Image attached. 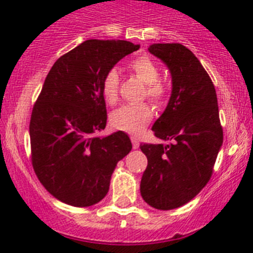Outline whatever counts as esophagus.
Segmentation results:
<instances>
[{"mask_svg":"<svg viewBox=\"0 0 253 253\" xmlns=\"http://www.w3.org/2000/svg\"><path fill=\"white\" fill-rule=\"evenodd\" d=\"M130 140H131V144H133V148L137 149L138 147H139V140H138V138L134 137V135H131Z\"/></svg>","mask_w":253,"mask_h":253,"instance_id":"34e87169","label":"esophagus"}]
</instances>
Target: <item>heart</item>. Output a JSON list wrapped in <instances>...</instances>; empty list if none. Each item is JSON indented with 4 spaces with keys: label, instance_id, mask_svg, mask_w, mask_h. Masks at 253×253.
Here are the masks:
<instances>
[{
    "label": "heart",
    "instance_id": "1",
    "mask_svg": "<svg viewBox=\"0 0 253 253\" xmlns=\"http://www.w3.org/2000/svg\"><path fill=\"white\" fill-rule=\"evenodd\" d=\"M129 69L146 84L144 96L156 106H162L169 97L166 84L160 81V68L149 57H138L129 63ZM101 92L107 104H115L119 93V73L115 68L109 69L101 81ZM153 118V110L147 102L123 105L110 114V124L118 130L139 133Z\"/></svg>",
    "mask_w": 253,
    "mask_h": 253
}]
</instances>
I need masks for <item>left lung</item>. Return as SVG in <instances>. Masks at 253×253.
<instances>
[{"label": "left lung", "mask_w": 253, "mask_h": 253, "mask_svg": "<svg viewBox=\"0 0 253 253\" xmlns=\"http://www.w3.org/2000/svg\"><path fill=\"white\" fill-rule=\"evenodd\" d=\"M172 76L169 105L152 126L169 144H140L148 165L140 181L144 202L160 210L182 207L195 198L213 175L223 143L218 100L211 78L186 46L152 44Z\"/></svg>", "instance_id": "obj_1"}]
</instances>
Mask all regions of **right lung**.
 <instances>
[{
  "mask_svg": "<svg viewBox=\"0 0 253 253\" xmlns=\"http://www.w3.org/2000/svg\"><path fill=\"white\" fill-rule=\"evenodd\" d=\"M125 40H86L53 64L30 118L31 163L55 199L91 207L105 198L116 163L131 149L124 131L96 137L106 126L105 73L138 50Z\"/></svg>",
  "mask_w": 253,
  "mask_h": 253,
  "instance_id": "add662e5",
  "label": "right lung"
}]
</instances>
